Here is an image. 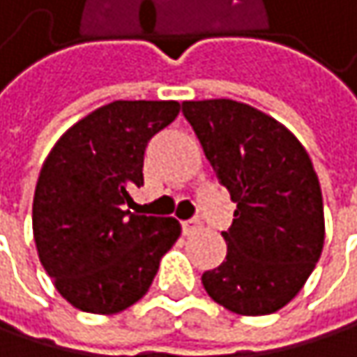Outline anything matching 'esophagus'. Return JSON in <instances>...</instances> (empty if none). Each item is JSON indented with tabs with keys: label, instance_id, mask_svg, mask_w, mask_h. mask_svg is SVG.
Listing matches in <instances>:
<instances>
[{
	"label": "esophagus",
	"instance_id": "34e87169",
	"mask_svg": "<svg viewBox=\"0 0 357 357\" xmlns=\"http://www.w3.org/2000/svg\"><path fill=\"white\" fill-rule=\"evenodd\" d=\"M202 227V221H200V217H192V219H188V221H183L181 223V231L188 236V234H194L196 229H200Z\"/></svg>",
	"mask_w": 357,
	"mask_h": 357
}]
</instances>
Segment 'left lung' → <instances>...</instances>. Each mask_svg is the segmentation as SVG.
Wrapping results in <instances>:
<instances>
[{"label": "left lung", "mask_w": 357, "mask_h": 357, "mask_svg": "<svg viewBox=\"0 0 357 357\" xmlns=\"http://www.w3.org/2000/svg\"><path fill=\"white\" fill-rule=\"evenodd\" d=\"M181 113L236 202L234 223L221 234L227 256L202 273V285L236 314L277 312L302 289L324 244L312 161L287 128L244 103L183 101Z\"/></svg>", "instance_id": "obj_1"}]
</instances>
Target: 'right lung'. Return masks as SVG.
Listing matches in <instances>:
<instances>
[{
  "label": "right lung",
  "mask_w": 357,
  "mask_h": 357,
  "mask_svg": "<svg viewBox=\"0 0 357 357\" xmlns=\"http://www.w3.org/2000/svg\"><path fill=\"white\" fill-rule=\"evenodd\" d=\"M179 113L176 101H113L72 126L43 163L33 231L43 268L78 310L115 314L151 287L178 240L172 217L134 215L151 138Z\"/></svg>",
  "instance_id": "right-lung-1"
}]
</instances>
